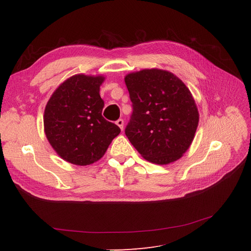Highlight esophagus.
Masks as SVG:
<instances>
[{"label":"esophagus","mask_w":251,"mask_h":251,"mask_svg":"<svg viewBox=\"0 0 251 251\" xmlns=\"http://www.w3.org/2000/svg\"><path fill=\"white\" fill-rule=\"evenodd\" d=\"M116 125L120 127V128L123 130V128H124V120H122V119H119L116 121Z\"/></svg>","instance_id":"34e87169"}]
</instances>
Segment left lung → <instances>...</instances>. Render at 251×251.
Instances as JSON below:
<instances>
[{"mask_svg": "<svg viewBox=\"0 0 251 251\" xmlns=\"http://www.w3.org/2000/svg\"><path fill=\"white\" fill-rule=\"evenodd\" d=\"M132 113L125 135L147 161H177L193 141L199 112L189 88L168 71L151 69L125 77Z\"/></svg>", "mask_w": 251, "mask_h": 251, "instance_id": "8db88e82", "label": "left lung"}]
</instances>
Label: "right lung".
Here are the masks:
<instances>
[{"instance_id": "obj_1", "label": "right lung", "mask_w": 251, "mask_h": 251, "mask_svg": "<svg viewBox=\"0 0 251 251\" xmlns=\"http://www.w3.org/2000/svg\"><path fill=\"white\" fill-rule=\"evenodd\" d=\"M102 76L74 75L55 90L46 104V137L67 162L79 166L95 163L121 132L119 126L102 116Z\"/></svg>"}]
</instances>
